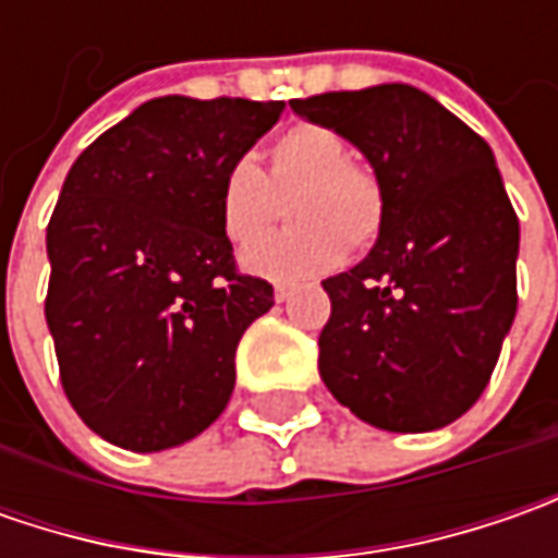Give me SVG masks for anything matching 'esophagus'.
Here are the masks:
<instances>
[{
    "label": "esophagus",
    "instance_id": "34e87169",
    "mask_svg": "<svg viewBox=\"0 0 558 558\" xmlns=\"http://www.w3.org/2000/svg\"><path fill=\"white\" fill-rule=\"evenodd\" d=\"M272 298H276V301L282 304V301H289V298H291V289H289V286H276V289H272Z\"/></svg>",
    "mask_w": 558,
    "mask_h": 558
}]
</instances>
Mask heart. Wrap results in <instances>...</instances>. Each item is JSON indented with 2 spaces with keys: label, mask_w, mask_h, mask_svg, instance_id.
Returning <instances> with one entry per match:
<instances>
[{
  "label": "heart",
  "mask_w": 558,
  "mask_h": 558,
  "mask_svg": "<svg viewBox=\"0 0 558 558\" xmlns=\"http://www.w3.org/2000/svg\"><path fill=\"white\" fill-rule=\"evenodd\" d=\"M290 202L289 233L256 241ZM217 214L226 242L246 247L242 267L269 282H304L335 269L348 247L366 251L385 226V195L369 170L351 163L344 140L301 123L269 145L267 170L239 158L217 185Z\"/></svg>",
  "instance_id": "heart-1"
}]
</instances>
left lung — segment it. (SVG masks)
<instances>
[{"instance_id":"8db88e82","label":"left lung","mask_w":558,"mask_h":558,"mask_svg":"<svg viewBox=\"0 0 558 558\" xmlns=\"http://www.w3.org/2000/svg\"><path fill=\"white\" fill-rule=\"evenodd\" d=\"M363 151L385 195L373 251L323 282L319 375L385 432H435L487 388L512 329L519 217L490 145L407 83L294 98Z\"/></svg>"}]
</instances>
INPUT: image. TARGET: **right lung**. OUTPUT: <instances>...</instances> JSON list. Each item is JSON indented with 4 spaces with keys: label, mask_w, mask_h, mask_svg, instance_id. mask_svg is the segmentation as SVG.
Here are the masks:
<instances>
[{
    "label": "right lung",
    "mask_w": 558,
    "mask_h": 558,
    "mask_svg": "<svg viewBox=\"0 0 558 558\" xmlns=\"http://www.w3.org/2000/svg\"><path fill=\"white\" fill-rule=\"evenodd\" d=\"M282 108L151 98L71 167L46 229V323L64 395L98 438L155 453L226 410L235 348L272 286L235 272L217 185Z\"/></svg>",
    "instance_id": "add662e5"
}]
</instances>
